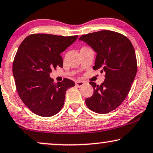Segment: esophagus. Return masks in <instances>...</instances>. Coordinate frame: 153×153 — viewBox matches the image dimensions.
Instances as JSON below:
<instances>
[{
    "mask_svg": "<svg viewBox=\"0 0 153 153\" xmlns=\"http://www.w3.org/2000/svg\"><path fill=\"white\" fill-rule=\"evenodd\" d=\"M75 85H76V86H78V87H82L84 85V82L81 81V80H77V81L75 82Z\"/></svg>",
    "mask_w": 153,
    "mask_h": 153,
    "instance_id": "esophagus-1",
    "label": "esophagus"
}]
</instances>
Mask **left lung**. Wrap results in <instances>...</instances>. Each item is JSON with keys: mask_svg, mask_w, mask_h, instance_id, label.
Returning a JSON list of instances; mask_svg holds the SVG:
<instances>
[{"mask_svg": "<svg viewBox=\"0 0 153 153\" xmlns=\"http://www.w3.org/2000/svg\"><path fill=\"white\" fill-rule=\"evenodd\" d=\"M79 40L97 53L93 68L105 73L100 85L90 82L94 91L85 100L86 105L97 113H110L124 101L135 78L137 66L135 49L127 37L110 30L82 35Z\"/></svg>", "mask_w": 153, "mask_h": 153, "instance_id": "obj_1", "label": "left lung"}]
</instances>
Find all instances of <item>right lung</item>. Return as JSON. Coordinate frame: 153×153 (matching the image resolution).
Wrapping results in <instances>:
<instances>
[{
    "label": "right lung",
    "instance_id": "1",
    "mask_svg": "<svg viewBox=\"0 0 153 153\" xmlns=\"http://www.w3.org/2000/svg\"><path fill=\"white\" fill-rule=\"evenodd\" d=\"M78 37L32 34L18 48L13 63L16 89L23 103L36 115L51 117L58 113L64 105L66 91L75 85L68 78L56 83L50 73L58 66L62 67L60 53Z\"/></svg>",
    "mask_w": 153,
    "mask_h": 153
}]
</instances>
